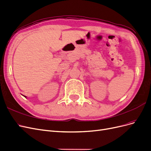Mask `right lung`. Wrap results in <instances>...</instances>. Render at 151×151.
<instances>
[{
	"label": "right lung",
	"mask_w": 151,
	"mask_h": 151,
	"mask_svg": "<svg viewBox=\"0 0 151 151\" xmlns=\"http://www.w3.org/2000/svg\"><path fill=\"white\" fill-rule=\"evenodd\" d=\"M24 97H26V96H24Z\"/></svg>",
	"instance_id": "add662e5"
}]
</instances>
